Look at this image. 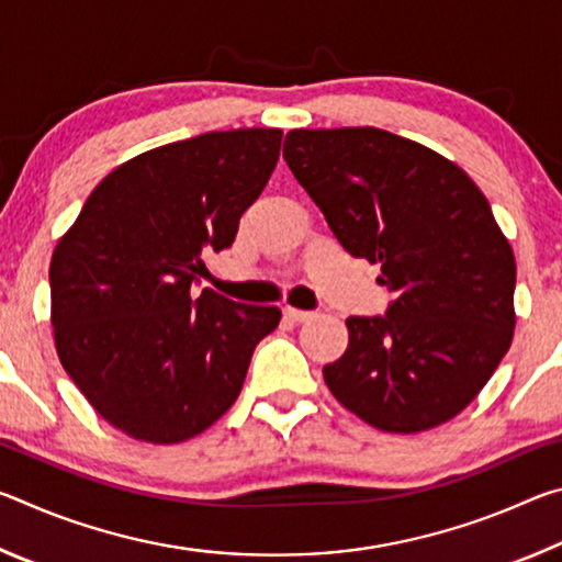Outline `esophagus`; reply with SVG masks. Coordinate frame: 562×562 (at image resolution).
Instances as JSON below:
<instances>
[{
  "instance_id": "34e87169",
  "label": "esophagus",
  "mask_w": 562,
  "mask_h": 562,
  "mask_svg": "<svg viewBox=\"0 0 562 562\" xmlns=\"http://www.w3.org/2000/svg\"><path fill=\"white\" fill-rule=\"evenodd\" d=\"M282 315H284V319H290V322H307V319L312 317V312H307V310H294V307H284Z\"/></svg>"
}]
</instances>
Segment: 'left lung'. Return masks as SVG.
I'll return each mask as SVG.
<instances>
[{
  "mask_svg": "<svg viewBox=\"0 0 562 562\" xmlns=\"http://www.w3.org/2000/svg\"><path fill=\"white\" fill-rule=\"evenodd\" d=\"M282 156L355 258L382 265L384 317H349L322 369L351 414L416 434L469 406L516 327V258L486 195L431 148L382 128L290 131Z\"/></svg>",
  "mask_w": 562,
  "mask_h": 562,
  "instance_id": "1",
  "label": "left lung"
}]
</instances>
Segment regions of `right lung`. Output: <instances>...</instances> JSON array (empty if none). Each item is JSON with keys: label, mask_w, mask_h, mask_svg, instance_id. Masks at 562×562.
Masks as SVG:
<instances>
[{"label": "right lung", "mask_w": 562, "mask_h": 562, "mask_svg": "<svg viewBox=\"0 0 562 562\" xmlns=\"http://www.w3.org/2000/svg\"><path fill=\"white\" fill-rule=\"evenodd\" d=\"M280 144V128H237L148 150L93 188L56 245V351L89 404L133 439L178 443L205 431L280 325L278 307L213 290L193 300L203 255L233 245Z\"/></svg>", "instance_id": "obj_1"}]
</instances>
